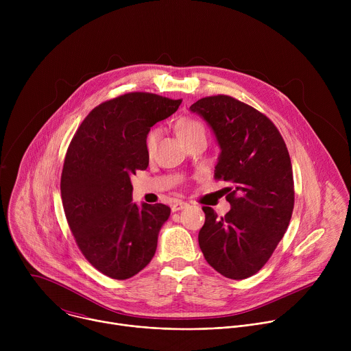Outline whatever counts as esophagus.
<instances>
[{"label":"esophagus","instance_id":"1","mask_svg":"<svg viewBox=\"0 0 351 351\" xmlns=\"http://www.w3.org/2000/svg\"><path fill=\"white\" fill-rule=\"evenodd\" d=\"M187 203L186 202H182V199H178V202H175L173 204H172V211L173 213H176V211H182V210H184V208H187Z\"/></svg>","mask_w":351,"mask_h":351}]
</instances>
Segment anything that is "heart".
Here are the masks:
<instances>
[{
	"label": "heart",
	"instance_id": "b5f03b06",
	"mask_svg": "<svg viewBox=\"0 0 351 351\" xmlns=\"http://www.w3.org/2000/svg\"><path fill=\"white\" fill-rule=\"evenodd\" d=\"M176 132L178 136L182 141L197 137V136H206V126L202 121H198L195 118H190V117H183L180 119H178L176 122ZM157 138H158V130L153 129L149 130L148 134L145 136V149L148 154H153L156 144H157Z\"/></svg>",
	"mask_w": 351,
	"mask_h": 351
}]
</instances>
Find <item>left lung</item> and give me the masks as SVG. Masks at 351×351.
Masks as SVG:
<instances>
[{"instance_id": "obj_1", "label": "left lung", "mask_w": 351, "mask_h": 351, "mask_svg": "<svg viewBox=\"0 0 351 351\" xmlns=\"http://www.w3.org/2000/svg\"><path fill=\"white\" fill-rule=\"evenodd\" d=\"M213 129L221 154L215 179L226 187L230 211L218 217L203 207L198 244L207 263L229 279L257 274L289 226L294 207L287 147L269 118L239 99L218 94L190 107Z\"/></svg>"}]
</instances>
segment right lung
<instances>
[{
    "label": "right lung",
    "mask_w": 351,
    "mask_h": 351,
    "mask_svg": "<svg viewBox=\"0 0 351 351\" xmlns=\"http://www.w3.org/2000/svg\"><path fill=\"white\" fill-rule=\"evenodd\" d=\"M180 103L153 93L119 95L95 107L68 147L61 175L66 221L86 260L112 279L134 276L156 254L171 208L132 203L130 176L148 167L149 128Z\"/></svg>",
    "instance_id": "right-lung-1"
}]
</instances>
